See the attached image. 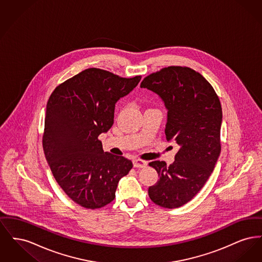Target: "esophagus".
Here are the masks:
<instances>
[{
	"label": "esophagus",
	"instance_id": "34e87169",
	"mask_svg": "<svg viewBox=\"0 0 262 262\" xmlns=\"http://www.w3.org/2000/svg\"><path fill=\"white\" fill-rule=\"evenodd\" d=\"M133 164H134V167H136V168H145L147 166L146 161L139 160V159H134Z\"/></svg>",
	"mask_w": 262,
	"mask_h": 262
}]
</instances>
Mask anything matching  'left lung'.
Segmentation results:
<instances>
[{"label":"left lung","mask_w":262,"mask_h":262,"mask_svg":"<svg viewBox=\"0 0 262 262\" xmlns=\"http://www.w3.org/2000/svg\"><path fill=\"white\" fill-rule=\"evenodd\" d=\"M140 88L161 98L167 110L166 139L180 146L173 164L149 163L159 180L149 187L148 195L162 207L177 208L200 191L219 158L221 104L211 84L186 67L162 69L146 76Z\"/></svg>","instance_id":"left-lung-1"}]
</instances>
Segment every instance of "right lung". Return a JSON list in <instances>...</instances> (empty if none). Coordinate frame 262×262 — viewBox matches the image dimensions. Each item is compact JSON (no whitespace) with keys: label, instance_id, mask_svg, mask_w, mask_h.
Returning <instances> with one entry per match:
<instances>
[{"label":"right lung","instance_id":"right-lung-1","mask_svg":"<svg viewBox=\"0 0 262 262\" xmlns=\"http://www.w3.org/2000/svg\"><path fill=\"white\" fill-rule=\"evenodd\" d=\"M140 79L92 68L62 82L48 100L44 154L59 186L82 207L110 203L119 181L133 168L130 160L104 152L98 137L112 127L116 103Z\"/></svg>","mask_w":262,"mask_h":262}]
</instances>
